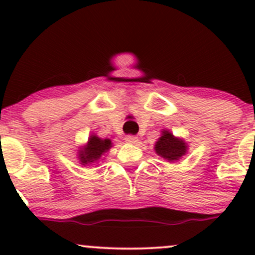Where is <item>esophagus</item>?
Returning a JSON list of instances; mask_svg holds the SVG:
<instances>
[{
    "instance_id": "34e87169",
    "label": "esophagus",
    "mask_w": 255,
    "mask_h": 255,
    "mask_svg": "<svg viewBox=\"0 0 255 255\" xmlns=\"http://www.w3.org/2000/svg\"><path fill=\"white\" fill-rule=\"evenodd\" d=\"M126 142H128V144H136L137 141V136L135 135H127L125 137Z\"/></svg>"
}]
</instances>
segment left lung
Instances as JSON below:
<instances>
[{"instance_id": "8db88e82", "label": "left lung", "mask_w": 255, "mask_h": 255, "mask_svg": "<svg viewBox=\"0 0 255 255\" xmlns=\"http://www.w3.org/2000/svg\"><path fill=\"white\" fill-rule=\"evenodd\" d=\"M154 152L169 163H174L186 156L188 152V144L182 137L175 136L168 129H162L160 136L154 144Z\"/></svg>"}]
</instances>
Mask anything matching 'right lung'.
Masks as SVG:
<instances>
[{
  "mask_svg": "<svg viewBox=\"0 0 255 255\" xmlns=\"http://www.w3.org/2000/svg\"><path fill=\"white\" fill-rule=\"evenodd\" d=\"M111 147H113V141L110 139H102L97 134H91L86 144L80 146L78 150L79 164L83 166L98 164L101 160L104 159L103 156L109 152Z\"/></svg>",
  "mask_w": 255,
  "mask_h": 255,
  "instance_id": "obj_1",
  "label": "right lung"
}]
</instances>
